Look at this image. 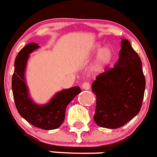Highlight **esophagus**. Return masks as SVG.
Listing matches in <instances>:
<instances>
[{
    "label": "esophagus",
    "instance_id": "1",
    "mask_svg": "<svg viewBox=\"0 0 157 157\" xmlns=\"http://www.w3.org/2000/svg\"><path fill=\"white\" fill-rule=\"evenodd\" d=\"M81 86H82V89H85V90H88V89H89L91 88L90 84H89V83H88V82L83 83Z\"/></svg>",
    "mask_w": 157,
    "mask_h": 157
}]
</instances>
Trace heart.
I'll list each match as a JSON object with an SVG mask.
<instances>
[{
	"instance_id": "b5f03b06",
	"label": "heart",
	"mask_w": 157,
	"mask_h": 157,
	"mask_svg": "<svg viewBox=\"0 0 157 157\" xmlns=\"http://www.w3.org/2000/svg\"><path fill=\"white\" fill-rule=\"evenodd\" d=\"M101 48L100 44H97L92 49V53L94 54L99 51ZM113 58V51L110 47L106 46L105 48H101L100 52H98L97 56V58L95 60V62L93 65V72H101L108 66Z\"/></svg>"
}]
</instances>
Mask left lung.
<instances>
[{
  "instance_id": "left-lung-1",
  "label": "left lung",
  "mask_w": 157,
  "mask_h": 157,
  "mask_svg": "<svg viewBox=\"0 0 157 157\" xmlns=\"http://www.w3.org/2000/svg\"><path fill=\"white\" fill-rule=\"evenodd\" d=\"M144 90L141 60L129 41L122 39L118 61L99 74L92 85L97 97L93 117L96 124L107 128L124 125L139 113Z\"/></svg>"
}]
</instances>
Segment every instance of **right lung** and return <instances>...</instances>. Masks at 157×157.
<instances>
[{
  "label": "right lung",
  "mask_w": 157,
  "mask_h": 157,
  "mask_svg": "<svg viewBox=\"0 0 157 157\" xmlns=\"http://www.w3.org/2000/svg\"><path fill=\"white\" fill-rule=\"evenodd\" d=\"M37 48H39L37 44L30 43L24 47L16 57L12 78L14 101L19 114L29 123L41 129H56L64 122L68 105L81 90L78 86L72 87L55 95L47 105L40 106L33 103L28 94L25 81V69L29 54Z\"/></svg>",
  "instance_id": "1"
}]
</instances>
